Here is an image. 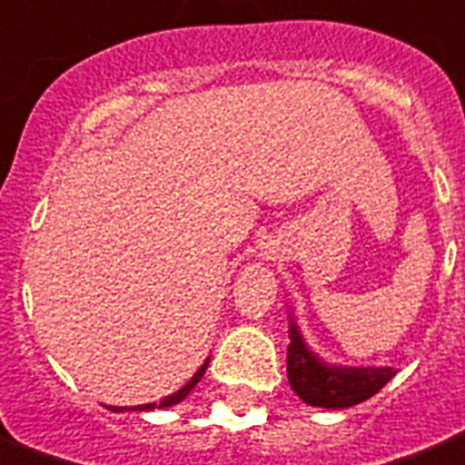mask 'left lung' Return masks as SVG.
<instances>
[{
  "label": "left lung",
  "mask_w": 465,
  "mask_h": 465,
  "mask_svg": "<svg viewBox=\"0 0 465 465\" xmlns=\"http://www.w3.org/2000/svg\"><path fill=\"white\" fill-rule=\"evenodd\" d=\"M394 366H343L325 361L305 343L290 308V346H287V379L305 405L325 410H346L374 397L391 377Z\"/></svg>",
  "instance_id": "1"
}]
</instances>
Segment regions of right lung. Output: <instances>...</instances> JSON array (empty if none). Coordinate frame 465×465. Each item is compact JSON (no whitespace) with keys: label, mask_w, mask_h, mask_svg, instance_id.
Listing matches in <instances>:
<instances>
[{"label":"right lung","mask_w":465,"mask_h":465,"mask_svg":"<svg viewBox=\"0 0 465 465\" xmlns=\"http://www.w3.org/2000/svg\"><path fill=\"white\" fill-rule=\"evenodd\" d=\"M208 369V359L201 364V369L193 374L191 379H188V384L185 387H180L178 391H173V394H167V397H163L160 402H150V405H134V407H112V405H104L106 410H112V412H124V410H129V412H150V410H167V407L178 405V402H183L188 394H191L193 390H195V384L203 379V374H206Z\"/></svg>","instance_id":"obj_1"}]
</instances>
